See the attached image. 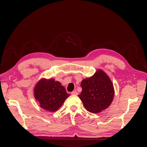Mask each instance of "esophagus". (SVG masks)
<instances>
[{"label": "esophagus", "instance_id": "obj_1", "mask_svg": "<svg viewBox=\"0 0 147 147\" xmlns=\"http://www.w3.org/2000/svg\"><path fill=\"white\" fill-rule=\"evenodd\" d=\"M78 93L77 91H74L71 92V94H72V95H78Z\"/></svg>", "mask_w": 147, "mask_h": 147}]
</instances>
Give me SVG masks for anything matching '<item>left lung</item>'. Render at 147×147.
<instances>
[{"instance_id": "obj_1", "label": "left lung", "mask_w": 147, "mask_h": 147, "mask_svg": "<svg viewBox=\"0 0 147 147\" xmlns=\"http://www.w3.org/2000/svg\"><path fill=\"white\" fill-rule=\"evenodd\" d=\"M82 91L78 95L88 112L99 113L108 108L114 97V88L111 80L104 71L98 70L93 76L81 83Z\"/></svg>"}]
</instances>
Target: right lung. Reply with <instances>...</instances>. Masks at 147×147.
I'll use <instances>...</instances> for the list:
<instances>
[{"label": "right lung", "mask_w": 147, "mask_h": 147, "mask_svg": "<svg viewBox=\"0 0 147 147\" xmlns=\"http://www.w3.org/2000/svg\"><path fill=\"white\" fill-rule=\"evenodd\" d=\"M70 96L60 82L55 79H42L34 88V97L41 107L54 112L63 104Z\"/></svg>", "instance_id": "right-lung-1"}]
</instances>
